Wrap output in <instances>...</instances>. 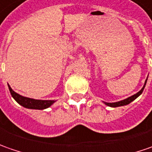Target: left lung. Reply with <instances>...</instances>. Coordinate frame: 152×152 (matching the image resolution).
Masks as SVG:
<instances>
[{
	"label": "left lung",
	"mask_w": 152,
	"mask_h": 152,
	"mask_svg": "<svg viewBox=\"0 0 152 152\" xmlns=\"http://www.w3.org/2000/svg\"><path fill=\"white\" fill-rule=\"evenodd\" d=\"M146 81H147V79L145 80V84L144 86L141 88V90L140 91H139L137 93H135L134 95L133 96H131V97H128V98H126V99H124V100H121V101H119V102H105L104 103L107 105V106H109V107H120V106H124V105H127L129 103H130L131 102H133L134 99H136L137 97L142 93L143 92V90H144L145 86V84H146Z\"/></svg>",
	"instance_id": "1"
}]
</instances>
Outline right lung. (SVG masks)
<instances>
[{
	"instance_id": "right-lung-1",
	"label": "right lung",
	"mask_w": 152,
	"mask_h": 152,
	"mask_svg": "<svg viewBox=\"0 0 152 152\" xmlns=\"http://www.w3.org/2000/svg\"><path fill=\"white\" fill-rule=\"evenodd\" d=\"M8 87H9V91L11 92L12 96L16 100V102H18L20 105L27 108L43 110L50 107L55 102V100H38V99H33V98L23 97L14 92L9 85H8Z\"/></svg>"
}]
</instances>
